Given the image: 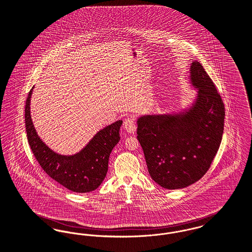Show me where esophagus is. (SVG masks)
<instances>
[{
	"mask_svg": "<svg viewBox=\"0 0 252 252\" xmlns=\"http://www.w3.org/2000/svg\"><path fill=\"white\" fill-rule=\"evenodd\" d=\"M124 127L125 129L129 132V133L134 134L136 131V125H135V119L133 117H127L125 119L124 122Z\"/></svg>",
	"mask_w": 252,
	"mask_h": 252,
	"instance_id": "esophagus-1",
	"label": "esophagus"
}]
</instances>
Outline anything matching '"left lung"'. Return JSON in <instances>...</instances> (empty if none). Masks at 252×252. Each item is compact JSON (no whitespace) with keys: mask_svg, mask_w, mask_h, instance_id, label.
<instances>
[{"mask_svg":"<svg viewBox=\"0 0 252 252\" xmlns=\"http://www.w3.org/2000/svg\"><path fill=\"white\" fill-rule=\"evenodd\" d=\"M189 73V82L197 89L189 107L137 120V139L149 175L167 189L187 188L203 177L222 141V98L199 62L193 61Z\"/></svg>","mask_w":252,"mask_h":252,"instance_id":"8db88e82","label":"left lung"}]
</instances>
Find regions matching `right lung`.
I'll return each mask as SVG.
<instances>
[{
  "label": "right lung",
  "mask_w": 252,
  "mask_h": 252,
  "mask_svg": "<svg viewBox=\"0 0 252 252\" xmlns=\"http://www.w3.org/2000/svg\"><path fill=\"white\" fill-rule=\"evenodd\" d=\"M33 89L27 99L25 118L29 144L36 160L49 177L67 189L79 193L95 190L107 173L109 155L120 141L119 131L123 121H116L98 131L76 154L62 155L48 148L35 130L30 115Z\"/></svg>",
  "instance_id": "right-lung-1"
}]
</instances>
